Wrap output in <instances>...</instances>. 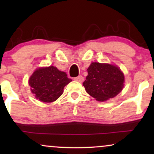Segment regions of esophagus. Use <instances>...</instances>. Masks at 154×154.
Listing matches in <instances>:
<instances>
[{"mask_svg": "<svg viewBox=\"0 0 154 154\" xmlns=\"http://www.w3.org/2000/svg\"><path fill=\"white\" fill-rule=\"evenodd\" d=\"M73 80H74V81H78V82H80V83H82V82L83 81L84 78H83V75H79V76H78V77L74 78V79H73Z\"/></svg>", "mask_w": 154, "mask_h": 154, "instance_id": "obj_1", "label": "esophagus"}]
</instances>
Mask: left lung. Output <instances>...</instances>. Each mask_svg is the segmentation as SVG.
I'll return each instance as SVG.
<instances>
[{"instance_id": "1", "label": "left lung", "mask_w": 154, "mask_h": 154, "mask_svg": "<svg viewBox=\"0 0 154 154\" xmlns=\"http://www.w3.org/2000/svg\"><path fill=\"white\" fill-rule=\"evenodd\" d=\"M87 70L83 86L86 92L99 102L114 97L123 89L125 78L115 65L92 62Z\"/></svg>"}]
</instances>
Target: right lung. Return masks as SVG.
Listing matches in <instances>:
<instances>
[{
    "mask_svg": "<svg viewBox=\"0 0 154 154\" xmlns=\"http://www.w3.org/2000/svg\"><path fill=\"white\" fill-rule=\"evenodd\" d=\"M72 80L55 66L37 69L29 80L31 92L43 102H52L62 95L64 88Z\"/></svg>",
    "mask_w": 154,
    "mask_h": 154,
    "instance_id": "obj_1",
    "label": "right lung"
}]
</instances>
